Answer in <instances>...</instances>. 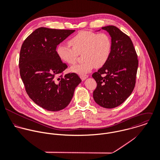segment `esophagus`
Here are the masks:
<instances>
[{"mask_svg":"<svg viewBox=\"0 0 160 160\" xmlns=\"http://www.w3.org/2000/svg\"><path fill=\"white\" fill-rule=\"evenodd\" d=\"M88 77V75H82L80 76V77L81 78L82 80H85Z\"/></svg>","mask_w":160,"mask_h":160,"instance_id":"34e87169","label":"esophagus"}]
</instances>
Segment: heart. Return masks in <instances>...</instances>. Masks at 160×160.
Segmentation results:
<instances>
[{
	"instance_id": "obj_1",
	"label": "heart",
	"mask_w": 160,
	"mask_h": 160,
	"mask_svg": "<svg viewBox=\"0 0 160 160\" xmlns=\"http://www.w3.org/2000/svg\"><path fill=\"white\" fill-rule=\"evenodd\" d=\"M69 44L72 47L62 44L58 45L57 55L63 62L72 65L82 53L83 61L70 68L72 72L80 75L88 73L94 66L96 68L102 67L108 60L112 50L111 38L104 32L97 33L82 30L69 40Z\"/></svg>"
}]
</instances>
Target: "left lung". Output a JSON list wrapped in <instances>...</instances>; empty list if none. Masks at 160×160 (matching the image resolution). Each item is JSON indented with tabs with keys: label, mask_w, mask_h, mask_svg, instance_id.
Masks as SVG:
<instances>
[{
	"label": "left lung",
	"mask_w": 160,
	"mask_h": 160,
	"mask_svg": "<svg viewBox=\"0 0 160 160\" xmlns=\"http://www.w3.org/2000/svg\"><path fill=\"white\" fill-rule=\"evenodd\" d=\"M102 29L112 37V50L107 62L92 74L97 85L93 97L100 106L113 108L132 94L136 83L138 60L129 36L113 25Z\"/></svg>",
	"instance_id": "left-lung-1"
}]
</instances>
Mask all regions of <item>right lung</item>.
I'll return each mask as SVG.
<instances>
[{
	"mask_svg": "<svg viewBox=\"0 0 160 160\" xmlns=\"http://www.w3.org/2000/svg\"><path fill=\"white\" fill-rule=\"evenodd\" d=\"M74 32L40 27L25 38L20 48L18 65L25 91L34 103L48 111L67 107L82 82L75 73L63 75L68 66L56 51L57 45Z\"/></svg>",
	"mask_w": 160,
	"mask_h": 160,
	"instance_id": "obj_1",
	"label": "right lung"
}]
</instances>
